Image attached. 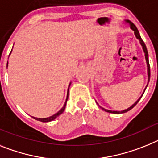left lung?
<instances>
[{
    "instance_id": "obj_1",
    "label": "left lung",
    "mask_w": 158,
    "mask_h": 158,
    "mask_svg": "<svg viewBox=\"0 0 158 158\" xmlns=\"http://www.w3.org/2000/svg\"><path fill=\"white\" fill-rule=\"evenodd\" d=\"M127 21L128 22L129 24H130V28H131L133 30H134V34H135V35H136V37L138 38V39L140 40V43H141V44H142V48H143V50H144V52H145V60H146V63H147V67H148V77H149V79H148V81H149V79H150V68H149V55H148V51H147V48H146V46H145V43H144L143 40H142V37H141V35H140L139 31H138V28H137L136 26L134 25V23H132V22H130V20H127ZM143 94H144V93H143ZM142 95H143V94H142ZM142 95L141 96V97H140L139 99H138V101H137V102H135V103L133 104V105L131 106L130 107H129L128 109L124 110H123V111H112V110H108L103 109V108H102V110H105V111H106V112H109V113H113V114L126 113V112H127V111H129V110H130L132 109L133 107H134V106H135L137 105V103H138V102H139V100L141 99V98H142Z\"/></svg>"
}]
</instances>
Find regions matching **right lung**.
Wrapping results in <instances>:
<instances>
[{
	"label": "right lung",
	"instance_id": "obj_1",
	"mask_svg": "<svg viewBox=\"0 0 158 158\" xmlns=\"http://www.w3.org/2000/svg\"><path fill=\"white\" fill-rule=\"evenodd\" d=\"M11 53V52H10ZM70 86V85H69ZM68 97H67V99H66V102H65V104H64V106H63V108L61 110H60V111L57 112V113L56 114L52 115V116H51V117L49 118H34L32 117L33 118H35V120H38V121H40V122H43V123H48V122H51V121L54 120L55 118H56L58 117V116H60L61 114L63 113V112L64 111V109H65V106H66V103H67V101H68Z\"/></svg>",
	"mask_w": 158,
	"mask_h": 158
}]
</instances>
